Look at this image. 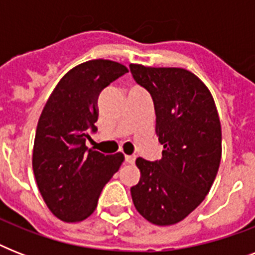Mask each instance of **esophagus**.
I'll list each match as a JSON object with an SVG mask.
<instances>
[{"mask_svg": "<svg viewBox=\"0 0 255 255\" xmlns=\"http://www.w3.org/2000/svg\"><path fill=\"white\" fill-rule=\"evenodd\" d=\"M135 160H136V156L126 155V163H128V164H135Z\"/></svg>", "mask_w": 255, "mask_h": 255, "instance_id": "obj_1", "label": "esophagus"}]
</instances>
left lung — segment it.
<instances>
[{"mask_svg": "<svg viewBox=\"0 0 255 255\" xmlns=\"http://www.w3.org/2000/svg\"><path fill=\"white\" fill-rule=\"evenodd\" d=\"M132 77L151 94L159 161L137 157L140 180L131 188L136 210L153 225H174L209 193L221 161V123L209 88L180 67L129 65Z\"/></svg>", "mask_w": 255, "mask_h": 255, "instance_id": "obj_1", "label": "left lung"}]
</instances>
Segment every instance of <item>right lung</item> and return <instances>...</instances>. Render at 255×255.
Instances as JSON below:
<instances>
[{
	"instance_id": "1",
	"label": "right lung",
	"mask_w": 255,
	"mask_h": 255,
	"mask_svg": "<svg viewBox=\"0 0 255 255\" xmlns=\"http://www.w3.org/2000/svg\"><path fill=\"white\" fill-rule=\"evenodd\" d=\"M128 73L119 62L92 59L63 75L38 120L33 170L50 212L65 222L90 217L102 189L124 161L123 153L103 155L86 147L95 132L98 96Z\"/></svg>"
}]
</instances>
